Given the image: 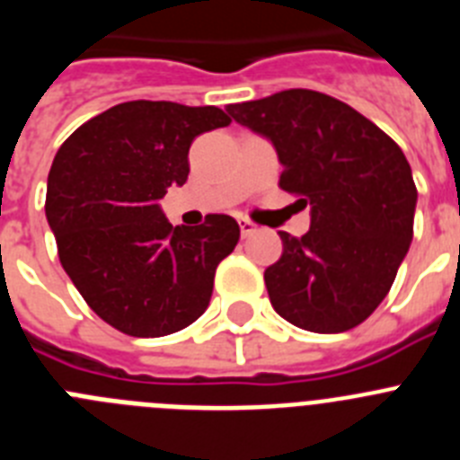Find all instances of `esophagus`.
Segmentation results:
<instances>
[{"instance_id": "obj_1", "label": "esophagus", "mask_w": 460, "mask_h": 460, "mask_svg": "<svg viewBox=\"0 0 460 460\" xmlns=\"http://www.w3.org/2000/svg\"><path fill=\"white\" fill-rule=\"evenodd\" d=\"M239 230H242V237H249L255 233V223L249 218H239Z\"/></svg>"}]
</instances>
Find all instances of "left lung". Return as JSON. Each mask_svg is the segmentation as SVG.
Wrapping results in <instances>:
<instances>
[{"instance_id": "left-lung-1", "label": "left lung", "mask_w": 460, "mask_h": 460, "mask_svg": "<svg viewBox=\"0 0 460 460\" xmlns=\"http://www.w3.org/2000/svg\"><path fill=\"white\" fill-rule=\"evenodd\" d=\"M227 110L274 142L279 186L311 207L304 237L279 233L283 253L265 270L271 306L318 334L361 324L387 296L412 242L417 186L405 154L355 108L313 89Z\"/></svg>"}]
</instances>
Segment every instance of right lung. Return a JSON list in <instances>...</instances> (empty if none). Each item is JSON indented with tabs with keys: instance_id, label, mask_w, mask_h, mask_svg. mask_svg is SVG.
<instances>
[{
	"instance_id": "add662e5",
	"label": "right lung",
	"mask_w": 460,
	"mask_h": 460,
	"mask_svg": "<svg viewBox=\"0 0 460 460\" xmlns=\"http://www.w3.org/2000/svg\"><path fill=\"white\" fill-rule=\"evenodd\" d=\"M230 124L221 108L128 101L64 140L48 174L46 217L64 271L101 320L156 339L209 306L214 274L239 242L233 217L172 227L158 200L189 177L190 142Z\"/></svg>"
}]
</instances>
